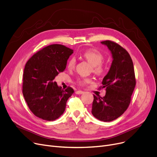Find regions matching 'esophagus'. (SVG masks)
<instances>
[{
    "label": "esophagus",
    "mask_w": 157,
    "mask_h": 157,
    "mask_svg": "<svg viewBox=\"0 0 157 157\" xmlns=\"http://www.w3.org/2000/svg\"><path fill=\"white\" fill-rule=\"evenodd\" d=\"M83 93H84V92L83 91H81V90H78V91L76 92V94H82Z\"/></svg>",
    "instance_id": "obj_1"
}]
</instances>
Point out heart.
I'll return each instance as SVG.
<instances>
[{
  "label": "heart",
  "mask_w": 157,
  "mask_h": 157,
  "mask_svg": "<svg viewBox=\"0 0 157 157\" xmlns=\"http://www.w3.org/2000/svg\"><path fill=\"white\" fill-rule=\"evenodd\" d=\"M83 56L87 60L88 63H90L93 66L95 73L98 74L102 73L103 71V67L101 63L103 62L104 59L103 54L96 50L88 49L83 52ZM75 64H76V59L74 57H72L68 61L67 68L71 70L74 69ZM90 81L91 80L89 78H83L79 79L78 83L81 85H85L89 83Z\"/></svg>",
  "instance_id": "obj_1"
}]
</instances>
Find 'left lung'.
Masks as SVG:
<instances>
[{"label": "left lung", "instance_id": "1", "mask_svg": "<svg viewBox=\"0 0 157 157\" xmlns=\"http://www.w3.org/2000/svg\"><path fill=\"white\" fill-rule=\"evenodd\" d=\"M110 51L112 62L102 81L106 88L103 98L94 95L92 113L102 121L110 122L127 110L136 85L134 67L128 52L119 44L106 40L101 42Z\"/></svg>", "mask_w": 157, "mask_h": 157}]
</instances>
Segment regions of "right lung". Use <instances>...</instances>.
<instances>
[{
	"label": "right lung",
	"instance_id": "1",
	"mask_svg": "<svg viewBox=\"0 0 157 157\" xmlns=\"http://www.w3.org/2000/svg\"><path fill=\"white\" fill-rule=\"evenodd\" d=\"M74 52L68 47L53 44L39 51L26 63L23 75V95L28 107L36 117L54 121L62 115L74 90H63L54 79L65 69Z\"/></svg>",
	"mask_w": 157,
	"mask_h": 157
}]
</instances>
